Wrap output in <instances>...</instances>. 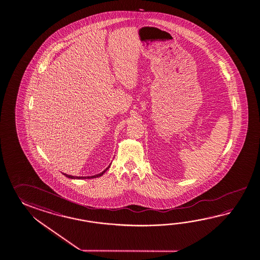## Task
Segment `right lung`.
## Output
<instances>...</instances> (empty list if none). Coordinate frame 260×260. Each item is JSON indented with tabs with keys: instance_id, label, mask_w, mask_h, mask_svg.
Instances as JSON below:
<instances>
[{
	"instance_id": "right-lung-1",
	"label": "right lung",
	"mask_w": 260,
	"mask_h": 260,
	"mask_svg": "<svg viewBox=\"0 0 260 260\" xmlns=\"http://www.w3.org/2000/svg\"><path fill=\"white\" fill-rule=\"evenodd\" d=\"M110 168V165L108 166V168H106V170H104L103 172H101V173H99V174H97V175L94 176H89V177H76V176H71V175H68V174H64V175L66 176V177H68V178H69V179H79V180H82V179H93V178H98V177H101L105 172H106V170H108Z\"/></svg>"
}]
</instances>
